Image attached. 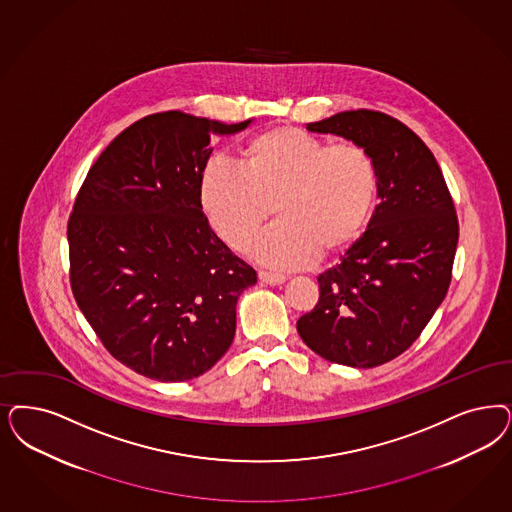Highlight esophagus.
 Wrapping results in <instances>:
<instances>
[{
  "instance_id": "obj_1",
  "label": "esophagus",
  "mask_w": 512,
  "mask_h": 512,
  "mask_svg": "<svg viewBox=\"0 0 512 512\" xmlns=\"http://www.w3.org/2000/svg\"><path fill=\"white\" fill-rule=\"evenodd\" d=\"M259 280L263 283H270V285H280L285 282L287 278L278 272H268V270H259Z\"/></svg>"
}]
</instances>
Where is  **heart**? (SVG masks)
<instances>
[{"label": "heart", "mask_w": 512, "mask_h": 512, "mask_svg": "<svg viewBox=\"0 0 512 512\" xmlns=\"http://www.w3.org/2000/svg\"><path fill=\"white\" fill-rule=\"evenodd\" d=\"M380 174L371 151L331 143L295 126L247 141L238 168L212 162L200 176V206L227 246L247 251L272 213L280 223L257 246L265 265L299 268L342 253L367 232Z\"/></svg>", "instance_id": "1"}]
</instances>
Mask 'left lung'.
<instances>
[{"label":"left lung","mask_w":512,"mask_h":512,"mask_svg":"<svg viewBox=\"0 0 512 512\" xmlns=\"http://www.w3.org/2000/svg\"><path fill=\"white\" fill-rule=\"evenodd\" d=\"M365 145L380 174V204L367 232L319 274V300L297 331L310 350L357 369L384 365L422 335L452 282L456 206L422 138L374 109L306 124Z\"/></svg>","instance_id":"1"}]
</instances>
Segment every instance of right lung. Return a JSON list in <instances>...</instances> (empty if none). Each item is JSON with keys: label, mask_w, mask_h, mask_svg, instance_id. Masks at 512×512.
Listing matches in <instances>:
<instances>
[{"label": "right lung", "mask_w": 512, "mask_h": 512, "mask_svg": "<svg viewBox=\"0 0 512 512\" xmlns=\"http://www.w3.org/2000/svg\"><path fill=\"white\" fill-rule=\"evenodd\" d=\"M219 123L162 111L130 124L90 166L68 219L70 285L104 348L159 382L210 371L257 272L213 232L200 176Z\"/></svg>", "instance_id": "1"}]
</instances>
